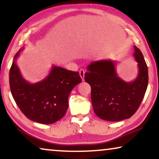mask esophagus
<instances>
[{"mask_svg": "<svg viewBox=\"0 0 159 159\" xmlns=\"http://www.w3.org/2000/svg\"><path fill=\"white\" fill-rule=\"evenodd\" d=\"M84 74H85V71H84V69H80V77H81L82 81H84Z\"/></svg>", "mask_w": 159, "mask_h": 159, "instance_id": "34e87169", "label": "esophagus"}]
</instances>
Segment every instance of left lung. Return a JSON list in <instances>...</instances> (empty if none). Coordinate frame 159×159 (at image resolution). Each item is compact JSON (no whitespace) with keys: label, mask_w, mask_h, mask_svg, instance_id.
Wrapping results in <instances>:
<instances>
[{"label":"left lung","mask_w":159,"mask_h":159,"mask_svg":"<svg viewBox=\"0 0 159 159\" xmlns=\"http://www.w3.org/2000/svg\"><path fill=\"white\" fill-rule=\"evenodd\" d=\"M138 62L136 79L125 82L116 73V62L111 59L93 61L84 75L91 87V101L95 114L109 121L129 119L138 109L148 83V71L142 52L134 45Z\"/></svg>","instance_id":"1"}]
</instances>
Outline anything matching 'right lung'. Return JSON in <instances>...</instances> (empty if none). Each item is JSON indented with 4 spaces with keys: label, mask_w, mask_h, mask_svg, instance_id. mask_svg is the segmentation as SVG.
<instances>
[{
    "label": "right lung",
    "mask_w": 159,
    "mask_h": 159,
    "mask_svg": "<svg viewBox=\"0 0 159 159\" xmlns=\"http://www.w3.org/2000/svg\"><path fill=\"white\" fill-rule=\"evenodd\" d=\"M21 48L14 56L9 71L12 96L21 112L30 120L50 125L66 114L71 91L82 82L77 71L53 66L49 75L36 83H30L21 75L16 59Z\"/></svg>",
    "instance_id": "obj_1"
}]
</instances>
